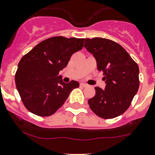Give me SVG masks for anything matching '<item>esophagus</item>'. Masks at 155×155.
I'll list each match as a JSON object with an SVG mask.
<instances>
[{"instance_id": "34e87169", "label": "esophagus", "mask_w": 155, "mask_h": 155, "mask_svg": "<svg viewBox=\"0 0 155 155\" xmlns=\"http://www.w3.org/2000/svg\"><path fill=\"white\" fill-rule=\"evenodd\" d=\"M81 86H83V87H87V86H88V85L85 84V83H81Z\"/></svg>"}]
</instances>
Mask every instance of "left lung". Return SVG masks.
Masks as SVG:
<instances>
[{"label":"left lung","instance_id":"left-lung-1","mask_svg":"<svg viewBox=\"0 0 155 155\" xmlns=\"http://www.w3.org/2000/svg\"><path fill=\"white\" fill-rule=\"evenodd\" d=\"M85 48L96 58L103 73L106 88L96 86V95L88 100L91 111L103 119L122 115L130 107L139 87L137 63L120 44L101 38H85Z\"/></svg>","mask_w":155,"mask_h":155}]
</instances>
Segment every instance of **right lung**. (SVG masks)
<instances>
[{"mask_svg": "<svg viewBox=\"0 0 155 155\" xmlns=\"http://www.w3.org/2000/svg\"><path fill=\"white\" fill-rule=\"evenodd\" d=\"M85 38L53 37L37 44L18 63L15 82L21 101L29 111L48 117L62 107L77 81L63 82L59 75L70 57L84 46Z\"/></svg>", "mask_w": 155, "mask_h": 155, "instance_id": "1", "label": "right lung"}]
</instances>
